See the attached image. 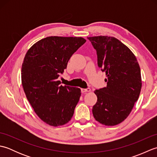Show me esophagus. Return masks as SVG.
I'll return each mask as SVG.
<instances>
[{
  "instance_id": "34e87169",
  "label": "esophagus",
  "mask_w": 157,
  "mask_h": 157,
  "mask_svg": "<svg viewBox=\"0 0 157 157\" xmlns=\"http://www.w3.org/2000/svg\"><path fill=\"white\" fill-rule=\"evenodd\" d=\"M90 90H90V88H82V89H81V91H82V93H84V92H90Z\"/></svg>"
}]
</instances>
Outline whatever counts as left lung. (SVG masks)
Wrapping results in <instances>:
<instances>
[{
    "instance_id": "8db88e82",
    "label": "left lung",
    "mask_w": 157,
    "mask_h": 157,
    "mask_svg": "<svg viewBox=\"0 0 157 157\" xmlns=\"http://www.w3.org/2000/svg\"><path fill=\"white\" fill-rule=\"evenodd\" d=\"M97 55V63L106 73V87L96 90L97 102L92 113L102 125H117L128 117L142 88L140 68L135 55L114 37H88Z\"/></svg>"
}]
</instances>
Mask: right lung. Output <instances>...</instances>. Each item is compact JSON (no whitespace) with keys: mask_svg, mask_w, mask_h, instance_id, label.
Listing matches in <instances>:
<instances>
[{"mask_svg":"<svg viewBox=\"0 0 157 157\" xmlns=\"http://www.w3.org/2000/svg\"><path fill=\"white\" fill-rule=\"evenodd\" d=\"M81 37L49 36L33 45L21 67V82L40 119L51 126L68 123L81 96L78 88L61 85L58 78L73 53L86 42Z\"/></svg>","mask_w":157,"mask_h":157,"instance_id":"1","label":"right lung"}]
</instances>
